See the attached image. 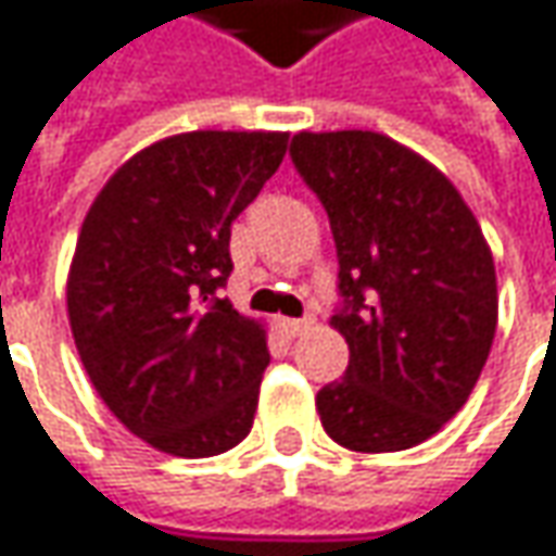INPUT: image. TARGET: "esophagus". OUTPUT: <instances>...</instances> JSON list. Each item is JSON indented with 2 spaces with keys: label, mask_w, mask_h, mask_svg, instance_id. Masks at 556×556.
<instances>
[{
  "label": "esophagus",
  "mask_w": 556,
  "mask_h": 556,
  "mask_svg": "<svg viewBox=\"0 0 556 556\" xmlns=\"http://www.w3.org/2000/svg\"><path fill=\"white\" fill-rule=\"evenodd\" d=\"M311 324H314V317H282V320H279V327H282L286 337H302Z\"/></svg>",
  "instance_id": "obj_1"
}]
</instances>
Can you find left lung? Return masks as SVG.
<instances>
[{
    "label": "left lung",
    "mask_w": 556,
    "mask_h": 556,
    "mask_svg": "<svg viewBox=\"0 0 556 556\" xmlns=\"http://www.w3.org/2000/svg\"><path fill=\"white\" fill-rule=\"evenodd\" d=\"M289 156L340 261L349 368L320 387V425L355 453L428 441L466 406L497 330L481 226L443 173L375 131H302Z\"/></svg>",
    "instance_id": "left-lung-1"
}]
</instances>
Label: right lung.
Instances as JSON below:
<instances>
[{"label": "right lung", "instance_id": "obj_1", "mask_svg": "<svg viewBox=\"0 0 556 556\" xmlns=\"http://www.w3.org/2000/svg\"><path fill=\"white\" fill-rule=\"evenodd\" d=\"M279 131H188L135 153L87 213L68 274L84 371L150 446L201 459L254 425L264 327L219 289L232 219L282 163Z\"/></svg>", "mask_w": 556, "mask_h": 556}]
</instances>
